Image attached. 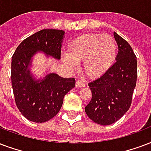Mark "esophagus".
<instances>
[{
  "instance_id": "34e87169",
  "label": "esophagus",
  "mask_w": 151,
  "mask_h": 151,
  "mask_svg": "<svg viewBox=\"0 0 151 151\" xmlns=\"http://www.w3.org/2000/svg\"><path fill=\"white\" fill-rule=\"evenodd\" d=\"M76 86H77V87H84V86H86V84L84 83L83 81H78L76 82Z\"/></svg>"
}]
</instances>
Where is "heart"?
<instances>
[{
  "mask_svg": "<svg viewBox=\"0 0 151 151\" xmlns=\"http://www.w3.org/2000/svg\"><path fill=\"white\" fill-rule=\"evenodd\" d=\"M117 46L109 35L87 34L70 42L64 63L72 68L82 62V70L88 78L96 79L108 71L116 56Z\"/></svg>",
  "mask_w": 151,
  "mask_h": 151,
  "instance_id": "1",
  "label": "heart"
}]
</instances>
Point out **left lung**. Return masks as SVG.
Instances as JSON below:
<instances>
[{
	"instance_id": "obj_1",
	"label": "left lung",
	"mask_w": 151,
	"mask_h": 151,
	"mask_svg": "<svg viewBox=\"0 0 151 151\" xmlns=\"http://www.w3.org/2000/svg\"><path fill=\"white\" fill-rule=\"evenodd\" d=\"M114 37L119 48L116 62L88 83L92 99L85 109L93 121L104 126L116 122L127 111L136 86V56L126 40L116 32Z\"/></svg>"
}]
</instances>
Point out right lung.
<instances>
[{
  "label": "right lung",
  "instance_id": "add662e5",
  "mask_svg": "<svg viewBox=\"0 0 151 151\" xmlns=\"http://www.w3.org/2000/svg\"><path fill=\"white\" fill-rule=\"evenodd\" d=\"M63 30L43 29L25 39L17 47L12 58L11 78L15 101L24 116L35 123H44L60 111L63 98L75 86V79L49 73L42 80H35L29 65L37 51L55 58H61Z\"/></svg>",
  "mask_w": 151,
  "mask_h": 151
}]
</instances>
